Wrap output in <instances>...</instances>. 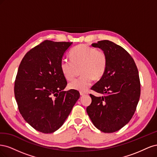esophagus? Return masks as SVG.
I'll list each match as a JSON object with an SVG mask.
<instances>
[{"label": "esophagus", "mask_w": 157, "mask_h": 157, "mask_svg": "<svg viewBox=\"0 0 157 157\" xmlns=\"http://www.w3.org/2000/svg\"><path fill=\"white\" fill-rule=\"evenodd\" d=\"M80 96H85V95L88 94V93H86V92H80Z\"/></svg>", "instance_id": "esophagus-1"}]
</instances>
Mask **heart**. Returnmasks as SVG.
<instances>
[{"mask_svg": "<svg viewBox=\"0 0 157 157\" xmlns=\"http://www.w3.org/2000/svg\"><path fill=\"white\" fill-rule=\"evenodd\" d=\"M69 58L71 61L62 59L60 62V69L65 78L69 81L73 80L80 67V74L82 75L69 84L70 89L86 92L94 78L98 80L105 74L107 59L102 50L79 44L71 50Z\"/></svg>", "mask_w": 157, "mask_h": 157, "instance_id": "heart-1", "label": "heart"}]
</instances>
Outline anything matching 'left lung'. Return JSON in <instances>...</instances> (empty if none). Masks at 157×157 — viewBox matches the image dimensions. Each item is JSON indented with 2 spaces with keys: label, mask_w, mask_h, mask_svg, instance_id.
I'll use <instances>...</instances> for the list:
<instances>
[{
  "label": "left lung",
  "mask_w": 157,
  "mask_h": 157,
  "mask_svg": "<svg viewBox=\"0 0 157 157\" xmlns=\"http://www.w3.org/2000/svg\"><path fill=\"white\" fill-rule=\"evenodd\" d=\"M106 54L107 68L91 88L101 97L90 94L92 103L86 112L94 125L105 133L119 130L131 120L140 97V80L135 61L119 45L107 40L93 43Z\"/></svg>",
  "instance_id": "8db88e82"
}]
</instances>
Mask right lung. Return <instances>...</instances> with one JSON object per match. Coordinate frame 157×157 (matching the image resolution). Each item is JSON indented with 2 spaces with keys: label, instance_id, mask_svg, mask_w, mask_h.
I'll use <instances>...</instances> for the list:
<instances>
[{
  "label": "right lung",
  "instance_id": "obj_1",
  "mask_svg": "<svg viewBox=\"0 0 157 157\" xmlns=\"http://www.w3.org/2000/svg\"><path fill=\"white\" fill-rule=\"evenodd\" d=\"M69 42L44 40L30 50L19 66L14 84L18 109L24 120L37 131L50 134L63 124L80 98L67 84L60 69Z\"/></svg>",
  "mask_w": 157,
  "mask_h": 157
}]
</instances>
